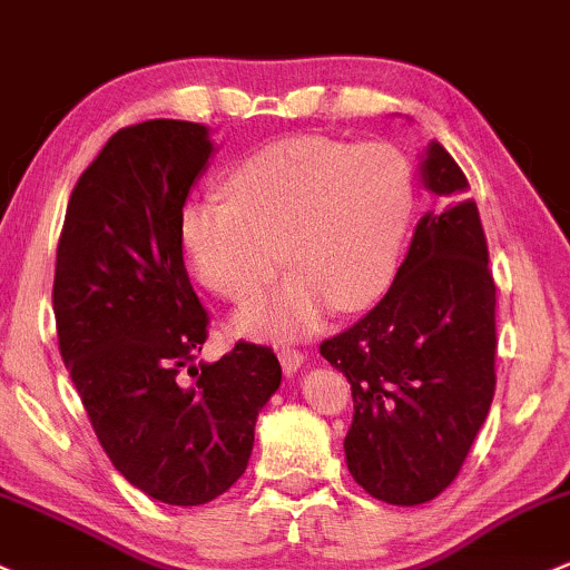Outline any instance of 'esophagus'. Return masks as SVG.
<instances>
[{
    "instance_id": "obj_1",
    "label": "esophagus",
    "mask_w": 570,
    "mask_h": 570,
    "mask_svg": "<svg viewBox=\"0 0 570 570\" xmlns=\"http://www.w3.org/2000/svg\"><path fill=\"white\" fill-rule=\"evenodd\" d=\"M278 360H281V367H284L286 373H295L299 365L305 362V354L299 352V348H292V346H284L278 352Z\"/></svg>"
}]
</instances>
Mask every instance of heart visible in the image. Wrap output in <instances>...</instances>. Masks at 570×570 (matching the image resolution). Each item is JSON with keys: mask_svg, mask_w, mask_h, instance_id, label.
<instances>
[{"mask_svg": "<svg viewBox=\"0 0 570 570\" xmlns=\"http://www.w3.org/2000/svg\"><path fill=\"white\" fill-rule=\"evenodd\" d=\"M227 194L180 214L194 273L216 295L248 303L286 262L289 284L243 311L237 330L303 333L333 305L367 308L392 284L414 214V173L392 142L297 135L237 161Z\"/></svg>", "mask_w": 570, "mask_h": 570, "instance_id": "1", "label": "heart"}]
</instances>
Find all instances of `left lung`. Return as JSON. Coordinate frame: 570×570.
Listing matches in <instances>:
<instances>
[{"label": "left lung", "mask_w": 570, "mask_h": 570, "mask_svg": "<svg viewBox=\"0 0 570 570\" xmlns=\"http://www.w3.org/2000/svg\"><path fill=\"white\" fill-rule=\"evenodd\" d=\"M422 175L435 194L468 189L438 142ZM318 352L352 384L343 449L356 484L392 505L441 495L495 395V278L476 203L424 216L386 295Z\"/></svg>", "instance_id": "obj_1"}]
</instances>
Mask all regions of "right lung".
Listing matches in <instances>:
<instances>
[{"instance_id":"obj_1","label":"right lung","mask_w":570,"mask_h":570,"mask_svg":"<svg viewBox=\"0 0 570 570\" xmlns=\"http://www.w3.org/2000/svg\"><path fill=\"white\" fill-rule=\"evenodd\" d=\"M210 151L191 121L118 129L75 184L56 248L59 352L94 433L129 484L170 505L210 503L246 473L256 414L281 384L262 343L194 365L210 316L180 214Z\"/></svg>"}]
</instances>
